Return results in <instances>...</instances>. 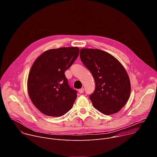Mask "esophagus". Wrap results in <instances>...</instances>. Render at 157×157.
Instances as JSON below:
<instances>
[{"label": "esophagus", "mask_w": 157, "mask_h": 157, "mask_svg": "<svg viewBox=\"0 0 157 157\" xmlns=\"http://www.w3.org/2000/svg\"><path fill=\"white\" fill-rule=\"evenodd\" d=\"M78 92H79L80 94H82V93L84 92V89H83V88H81V89H78Z\"/></svg>", "instance_id": "esophagus-1"}]
</instances>
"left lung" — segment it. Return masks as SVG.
Masks as SVG:
<instances>
[{
    "mask_svg": "<svg viewBox=\"0 0 157 157\" xmlns=\"http://www.w3.org/2000/svg\"><path fill=\"white\" fill-rule=\"evenodd\" d=\"M79 55L95 81V90L89 96L93 106L105 115L117 113L128 101L131 90L124 66L113 55L99 49L82 48Z\"/></svg>",
    "mask_w": 157,
    "mask_h": 157,
    "instance_id": "8db88e82",
    "label": "left lung"
}]
</instances>
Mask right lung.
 <instances>
[{"mask_svg": "<svg viewBox=\"0 0 157 157\" xmlns=\"http://www.w3.org/2000/svg\"><path fill=\"white\" fill-rule=\"evenodd\" d=\"M79 52L78 47L51 49L33 63L28 78V93L34 105L44 115L60 117L71 109L77 91L69 86L64 72Z\"/></svg>", "mask_w": 157, "mask_h": 157, "instance_id": "right-lung-1", "label": "right lung"}]
</instances>
